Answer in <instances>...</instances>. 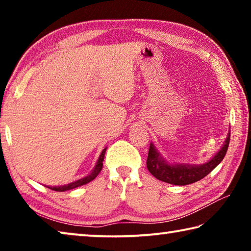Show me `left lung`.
Segmentation results:
<instances>
[{
    "label": "left lung",
    "mask_w": 251,
    "mask_h": 251,
    "mask_svg": "<svg viewBox=\"0 0 251 251\" xmlns=\"http://www.w3.org/2000/svg\"><path fill=\"white\" fill-rule=\"evenodd\" d=\"M229 141H230V128L228 130L227 138L225 139L222 148L216 152L214 157L201 165L190 164H173L160 154L154 144L151 143L150 151L147 157V168L152 176L161 181L172 185L184 186L202 179L212 169L222 163L226 155Z\"/></svg>",
    "instance_id": "1"
}]
</instances>
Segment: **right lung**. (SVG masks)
<instances>
[{
    "label": "right lung",
    "mask_w": 251,
    "mask_h": 251,
    "mask_svg": "<svg viewBox=\"0 0 251 251\" xmlns=\"http://www.w3.org/2000/svg\"><path fill=\"white\" fill-rule=\"evenodd\" d=\"M106 148L105 147L103 151H101L100 155L99 157V159H97V163L93 168V171L88 174L87 176H85L83 178H80V179L75 180L73 182H70V184H66V185H62V186H46L49 187L50 189L52 190H56V192H65V190H71V189H74L76 187H79V186H83V185H86L87 182L92 181L93 179H95L97 177V175L100 173L101 168H103V161H104V157H105V152H106Z\"/></svg>",
    "instance_id": "add662e5"
}]
</instances>
